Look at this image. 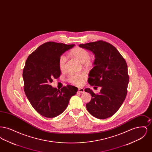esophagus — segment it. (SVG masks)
Returning <instances> with one entry per match:
<instances>
[{
    "label": "esophagus",
    "instance_id": "1",
    "mask_svg": "<svg viewBox=\"0 0 152 152\" xmlns=\"http://www.w3.org/2000/svg\"><path fill=\"white\" fill-rule=\"evenodd\" d=\"M78 92L79 93H84V89L83 88H79Z\"/></svg>",
    "mask_w": 152,
    "mask_h": 152
}]
</instances>
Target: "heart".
Returning <instances> with one entry per match:
<instances>
[{"label":"heart","mask_w":152,"mask_h":152,"mask_svg":"<svg viewBox=\"0 0 152 152\" xmlns=\"http://www.w3.org/2000/svg\"><path fill=\"white\" fill-rule=\"evenodd\" d=\"M68 56L76 58L86 68L92 66L94 63V58L89 56V53L86 49L80 47H76L68 52ZM66 59L64 56H61L58 59V68L63 72L65 70ZM86 79V76L84 73L73 75L69 76L68 81L76 86H81Z\"/></svg>","instance_id":"obj_1"}]
</instances>
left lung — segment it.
<instances>
[{"instance_id":"left-lung-1","label":"left lung","mask_w":152,"mask_h":152,"mask_svg":"<svg viewBox=\"0 0 152 152\" xmlns=\"http://www.w3.org/2000/svg\"><path fill=\"white\" fill-rule=\"evenodd\" d=\"M79 47L94 55V66L88 74V83L101 87L99 94H94L90 88L85 89L92 96L86 104L87 110L97 118H107L116 113L127 94L129 76L126 63L116 48L107 42L99 40L80 44Z\"/></svg>"}]
</instances>
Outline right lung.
<instances>
[{
  "mask_svg": "<svg viewBox=\"0 0 152 152\" xmlns=\"http://www.w3.org/2000/svg\"><path fill=\"white\" fill-rule=\"evenodd\" d=\"M74 46L47 42L39 46L26 60L23 72L25 94L33 108L45 117L52 118L62 113L71 97L78 91L71 85L60 90L50 85L53 79H58L61 74L59 58Z\"/></svg>",
  "mask_w": 152,
  "mask_h": 152,
  "instance_id": "obj_1",
  "label": "right lung"
}]
</instances>
